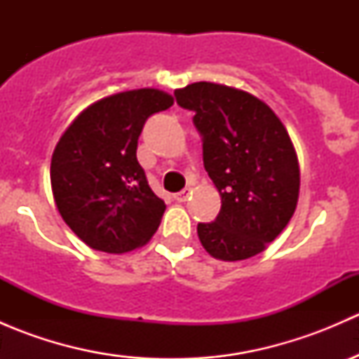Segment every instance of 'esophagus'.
Masks as SVG:
<instances>
[{"label": "esophagus", "instance_id": "obj_1", "mask_svg": "<svg viewBox=\"0 0 359 359\" xmlns=\"http://www.w3.org/2000/svg\"><path fill=\"white\" fill-rule=\"evenodd\" d=\"M189 194H191V189H184V191H180V193L175 194V200L179 203H184V201H187Z\"/></svg>", "mask_w": 359, "mask_h": 359}]
</instances>
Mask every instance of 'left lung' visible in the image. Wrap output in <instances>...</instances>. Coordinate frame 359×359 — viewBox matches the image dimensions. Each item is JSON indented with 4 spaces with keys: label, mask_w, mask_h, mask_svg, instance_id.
I'll return each instance as SVG.
<instances>
[{
    "label": "left lung",
    "mask_w": 359,
    "mask_h": 359,
    "mask_svg": "<svg viewBox=\"0 0 359 359\" xmlns=\"http://www.w3.org/2000/svg\"><path fill=\"white\" fill-rule=\"evenodd\" d=\"M175 99L194 112L203 165L222 198L215 220L198 224L201 245L215 259H250L287 227L299 200L287 128L262 100L231 86L193 83L175 90Z\"/></svg>",
    "instance_id": "obj_1"
}]
</instances>
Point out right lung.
Returning a JSON list of instances; mask_svg holds the SVG:
<instances>
[{
  "label": "right lung",
  "instance_id": "add662e5",
  "mask_svg": "<svg viewBox=\"0 0 359 359\" xmlns=\"http://www.w3.org/2000/svg\"><path fill=\"white\" fill-rule=\"evenodd\" d=\"M173 106L154 88L116 93L86 107L60 137L52 156L55 205L88 247L125 253L156 233L165 201L153 193L137 161L147 118Z\"/></svg>",
  "mask_w": 359,
  "mask_h": 359
}]
</instances>
